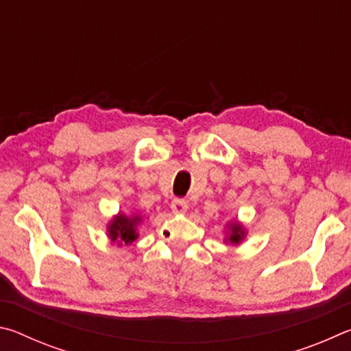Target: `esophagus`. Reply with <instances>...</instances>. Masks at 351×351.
<instances>
[{"instance_id": "esophagus-1", "label": "esophagus", "mask_w": 351, "mask_h": 351, "mask_svg": "<svg viewBox=\"0 0 351 351\" xmlns=\"http://www.w3.org/2000/svg\"><path fill=\"white\" fill-rule=\"evenodd\" d=\"M170 207L173 213H184L187 210V201H184L181 198H175L173 201H171Z\"/></svg>"}]
</instances>
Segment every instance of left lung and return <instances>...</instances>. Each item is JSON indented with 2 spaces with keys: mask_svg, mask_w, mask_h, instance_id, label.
I'll use <instances>...</instances> for the list:
<instances>
[{
  "mask_svg": "<svg viewBox=\"0 0 351 351\" xmlns=\"http://www.w3.org/2000/svg\"><path fill=\"white\" fill-rule=\"evenodd\" d=\"M247 235V230L245 224L239 221L237 218L229 219L228 223L224 224V243L226 245L239 246L241 241H245Z\"/></svg>",
  "mask_w": 351,
  "mask_h": 351,
  "instance_id": "1",
  "label": "left lung"
}]
</instances>
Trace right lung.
<instances>
[{
  "mask_svg": "<svg viewBox=\"0 0 351 351\" xmlns=\"http://www.w3.org/2000/svg\"><path fill=\"white\" fill-rule=\"evenodd\" d=\"M144 217L141 213L119 212L106 224V237L117 246H132L138 239V228Z\"/></svg>",
  "mask_w": 351,
  "mask_h": 351,
  "instance_id": "add662e5",
  "label": "right lung"
}]
</instances>
